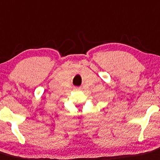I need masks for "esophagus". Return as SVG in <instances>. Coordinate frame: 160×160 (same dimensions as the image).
Returning <instances> with one entry per match:
<instances>
[{
    "label": "esophagus",
    "mask_w": 160,
    "mask_h": 160,
    "mask_svg": "<svg viewBox=\"0 0 160 160\" xmlns=\"http://www.w3.org/2000/svg\"><path fill=\"white\" fill-rule=\"evenodd\" d=\"M75 89L76 90H80V89H81V88H76Z\"/></svg>",
    "instance_id": "esophagus-1"
}]
</instances>
